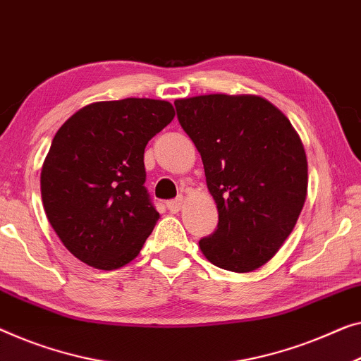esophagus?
<instances>
[{
	"label": "esophagus",
	"instance_id": "1",
	"mask_svg": "<svg viewBox=\"0 0 361 361\" xmlns=\"http://www.w3.org/2000/svg\"><path fill=\"white\" fill-rule=\"evenodd\" d=\"M184 197L179 195L177 198H174V200H169L166 205H168V210L172 212V213H177L182 208V205H184Z\"/></svg>",
	"mask_w": 361,
	"mask_h": 361
}]
</instances>
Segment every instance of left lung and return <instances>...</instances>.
Wrapping results in <instances>:
<instances>
[{
	"label": "left lung",
	"instance_id": "obj_1",
	"mask_svg": "<svg viewBox=\"0 0 361 361\" xmlns=\"http://www.w3.org/2000/svg\"><path fill=\"white\" fill-rule=\"evenodd\" d=\"M202 156L218 208L215 233L198 241L213 265L252 271L293 231L307 192V161L290 120L259 96L208 94L174 102Z\"/></svg>",
	"mask_w": 361,
	"mask_h": 361
}]
</instances>
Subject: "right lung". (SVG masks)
<instances>
[{"label": "right lung", "mask_w": 361, "mask_h": 361, "mask_svg": "<svg viewBox=\"0 0 361 361\" xmlns=\"http://www.w3.org/2000/svg\"><path fill=\"white\" fill-rule=\"evenodd\" d=\"M168 101L94 102L61 125L40 172L47 218L65 247L91 267L132 262L159 213L145 187V148L174 118Z\"/></svg>", "instance_id": "obj_1"}]
</instances>
